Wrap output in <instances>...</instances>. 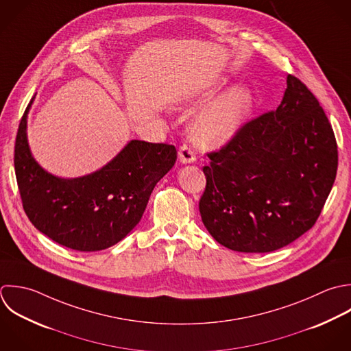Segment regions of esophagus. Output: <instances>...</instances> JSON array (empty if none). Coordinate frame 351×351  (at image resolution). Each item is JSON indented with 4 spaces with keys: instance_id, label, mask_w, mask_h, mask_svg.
I'll return each mask as SVG.
<instances>
[{
    "instance_id": "esophagus-1",
    "label": "esophagus",
    "mask_w": 351,
    "mask_h": 351,
    "mask_svg": "<svg viewBox=\"0 0 351 351\" xmlns=\"http://www.w3.org/2000/svg\"><path fill=\"white\" fill-rule=\"evenodd\" d=\"M179 160L183 164H191L195 161V152L189 145H182L179 149Z\"/></svg>"
}]
</instances>
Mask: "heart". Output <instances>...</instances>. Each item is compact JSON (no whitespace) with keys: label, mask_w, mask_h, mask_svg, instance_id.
<instances>
[{"label":"heart","mask_w":351,"mask_h":351,"mask_svg":"<svg viewBox=\"0 0 351 351\" xmlns=\"http://www.w3.org/2000/svg\"><path fill=\"white\" fill-rule=\"evenodd\" d=\"M209 88H194L184 97L186 104H197L210 95ZM253 109V94L238 86L206 105L190 127L194 141L205 149L220 147L231 141L243 127Z\"/></svg>","instance_id":"obj_1"}]
</instances>
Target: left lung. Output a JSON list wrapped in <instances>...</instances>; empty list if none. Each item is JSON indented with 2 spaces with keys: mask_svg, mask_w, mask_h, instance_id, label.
Segmentation results:
<instances>
[{
  "mask_svg": "<svg viewBox=\"0 0 351 351\" xmlns=\"http://www.w3.org/2000/svg\"><path fill=\"white\" fill-rule=\"evenodd\" d=\"M208 157L202 223L220 245L242 253H269L309 231L338 169L332 125L294 75L276 110L243 124Z\"/></svg>",
  "mask_w": 351,
  "mask_h": 351,
  "instance_id": "obj_1",
  "label": "left lung"
}]
</instances>
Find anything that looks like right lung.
Masks as SVG:
<instances>
[{
	"mask_svg": "<svg viewBox=\"0 0 351 351\" xmlns=\"http://www.w3.org/2000/svg\"><path fill=\"white\" fill-rule=\"evenodd\" d=\"M28 104L16 135L14 172L23 209L34 227L77 252L108 249L141 221L154 186L176 161L168 143L134 139L105 167L75 179L46 172L27 142Z\"/></svg>",
	"mask_w": 351,
	"mask_h": 351,
	"instance_id": "add662e5",
	"label": "right lung"
}]
</instances>
